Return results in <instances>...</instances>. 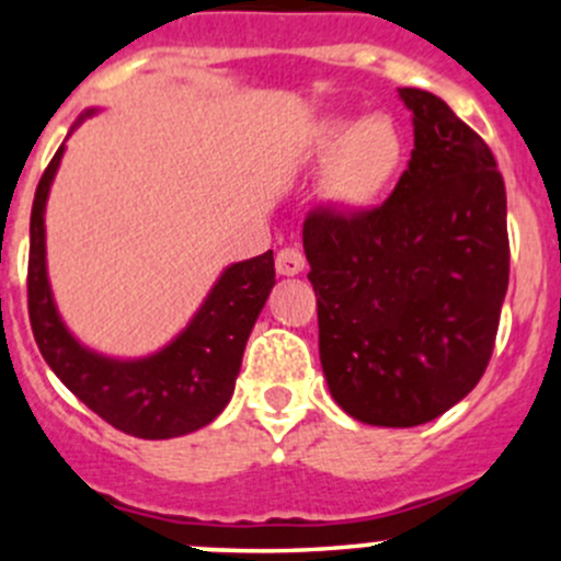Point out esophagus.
<instances>
[{"mask_svg": "<svg viewBox=\"0 0 561 561\" xmlns=\"http://www.w3.org/2000/svg\"><path fill=\"white\" fill-rule=\"evenodd\" d=\"M304 265H307V257H304L301 249L285 247V249H279V254H276V271H279L282 276L301 274Z\"/></svg>", "mask_w": 561, "mask_h": 561, "instance_id": "34e87169", "label": "esophagus"}]
</instances>
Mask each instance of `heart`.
<instances>
[{
  "label": "heart",
  "mask_w": 561,
  "mask_h": 561,
  "mask_svg": "<svg viewBox=\"0 0 561 561\" xmlns=\"http://www.w3.org/2000/svg\"><path fill=\"white\" fill-rule=\"evenodd\" d=\"M309 157L325 165L322 192L344 211H360L380 201L401 173L407 138L399 124L382 113L358 118H322L317 124Z\"/></svg>",
  "instance_id": "1"
}]
</instances>
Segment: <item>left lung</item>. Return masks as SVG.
<instances>
[{"label": "left lung", "mask_w": 561, "mask_h": 561, "mask_svg": "<svg viewBox=\"0 0 561 561\" xmlns=\"http://www.w3.org/2000/svg\"><path fill=\"white\" fill-rule=\"evenodd\" d=\"M415 149L382 206L304 222L320 364L336 404L410 428L483 377L511 276L505 181L485 140L423 89H399Z\"/></svg>", "instance_id": "8db88e82"}]
</instances>
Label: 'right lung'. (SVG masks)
Here are the masks:
<instances>
[{
  "mask_svg": "<svg viewBox=\"0 0 561 561\" xmlns=\"http://www.w3.org/2000/svg\"><path fill=\"white\" fill-rule=\"evenodd\" d=\"M94 111H87L78 124ZM65 144L39 179L30 222V322L45 364L105 423L140 439H171L208 426L230 401L247 339L274 287V252L233 263L190 325L149 358L116 360L83 347L65 328L45 271V201Z\"/></svg>",
  "mask_w": 561,
  "mask_h": 561,
  "instance_id": "right-lung-1",
  "label": "right lung"
}]
</instances>
